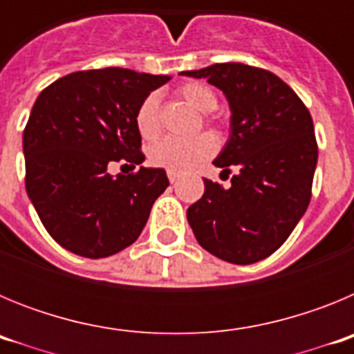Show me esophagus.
<instances>
[{"instance_id": "1", "label": "esophagus", "mask_w": 354, "mask_h": 354, "mask_svg": "<svg viewBox=\"0 0 354 354\" xmlns=\"http://www.w3.org/2000/svg\"><path fill=\"white\" fill-rule=\"evenodd\" d=\"M168 179H170L171 184H175V183H177V180H179V174H177V171L168 170Z\"/></svg>"}]
</instances>
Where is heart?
Segmentation results:
<instances>
[{"instance_id":"1","label":"heart","mask_w":354,"mask_h":354,"mask_svg":"<svg viewBox=\"0 0 354 354\" xmlns=\"http://www.w3.org/2000/svg\"><path fill=\"white\" fill-rule=\"evenodd\" d=\"M179 95L200 113H211L218 106V95L205 83H186L179 88ZM136 129L145 140L156 138L161 131L159 120V95L149 93L136 111ZM216 150V142L211 134H200L193 140L165 138L149 149V161L158 168L171 171H186L198 167L200 162L211 158Z\"/></svg>"}]
</instances>
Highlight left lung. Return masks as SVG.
<instances>
[{"label":"left lung","instance_id":"8db88e82","mask_svg":"<svg viewBox=\"0 0 354 354\" xmlns=\"http://www.w3.org/2000/svg\"><path fill=\"white\" fill-rule=\"evenodd\" d=\"M180 76L207 80L230 106V134L212 165L230 187L204 179L187 209L202 248L232 264H253L286 243L310 204L317 165L314 122L289 84L245 64H216Z\"/></svg>","mask_w":354,"mask_h":354}]
</instances>
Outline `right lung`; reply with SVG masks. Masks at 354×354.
I'll list each match as a JSON object with an SVG mask.
<instances>
[{"label":"right lung","mask_w":354,"mask_h":354,"mask_svg":"<svg viewBox=\"0 0 354 354\" xmlns=\"http://www.w3.org/2000/svg\"><path fill=\"white\" fill-rule=\"evenodd\" d=\"M170 76L129 68L72 72L44 88L23 133L26 193L49 236L68 252L109 257L138 239L167 171L145 168L136 111ZM140 168L109 174L113 162Z\"/></svg>","instance_id":"1"}]
</instances>
